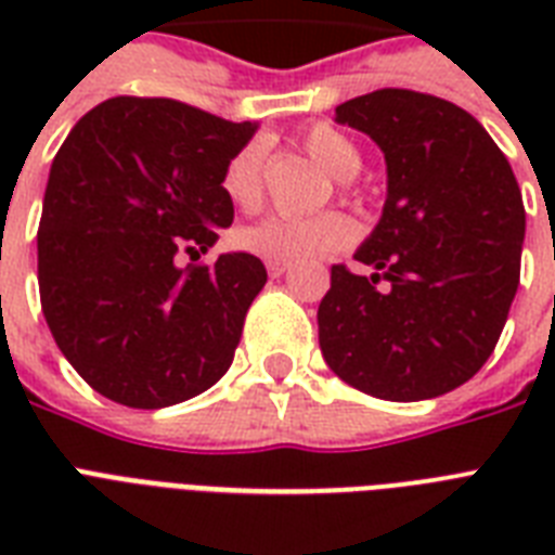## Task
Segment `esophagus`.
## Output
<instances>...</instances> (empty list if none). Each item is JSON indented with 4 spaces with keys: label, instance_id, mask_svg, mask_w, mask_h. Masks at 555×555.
<instances>
[{
    "label": "esophagus",
    "instance_id": "34e87169",
    "mask_svg": "<svg viewBox=\"0 0 555 555\" xmlns=\"http://www.w3.org/2000/svg\"><path fill=\"white\" fill-rule=\"evenodd\" d=\"M291 268H294V264H291V261H268V273L273 279H279V276H285V273H291Z\"/></svg>",
    "mask_w": 555,
    "mask_h": 555
}]
</instances>
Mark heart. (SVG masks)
Listing matches in <instances>:
<instances>
[{"label": "heart", "instance_id": "heart-1", "mask_svg": "<svg viewBox=\"0 0 555 555\" xmlns=\"http://www.w3.org/2000/svg\"><path fill=\"white\" fill-rule=\"evenodd\" d=\"M305 152L320 164L331 178L351 181L363 167L360 150L354 141L334 126H313L302 138ZM261 160L264 146L247 143L227 160L221 172V190L238 209L259 207L261 201ZM354 238V224L339 212H320V216H268L256 224L242 227L235 233L238 247L268 261H302L322 253L343 250Z\"/></svg>", "mask_w": 555, "mask_h": 555}]
</instances>
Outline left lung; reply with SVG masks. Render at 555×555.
I'll return each instance as SVG.
<instances>
[{
    "instance_id": "left-lung-1",
    "label": "left lung",
    "mask_w": 555,
    "mask_h": 555,
    "mask_svg": "<svg viewBox=\"0 0 555 555\" xmlns=\"http://www.w3.org/2000/svg\"><path fill=\"white\" fill-rule=\"evenodd\" d=\"M386 158V204L354 253L331 268L320 348L348 386L412 403L475 377L516 299L525 204L487 129L449 100L379 89L337 106Z\"/></svg>"
}]
</instances>
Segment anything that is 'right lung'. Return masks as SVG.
Instances as JSON below:
<instances>
[{
  "label": "right lung",
  "instance_id": "obj_1",
  "mask_svg": "<svg viewBox=\"0 0 555 555\" xmlns=\"http://www.w3.org/2000/svg\"><path fill=\"white\" fill-rule=\"evenodd\" d=\"M256 124L169 98H112L77 120L37 233L42 313L74 371L115 403L164 409L224 377L268 282L250 253L186 264L233 224L221 172Z\"/></svg>",
  "mask_w": 555,
  "mask_h": 555
}]
</instances>
